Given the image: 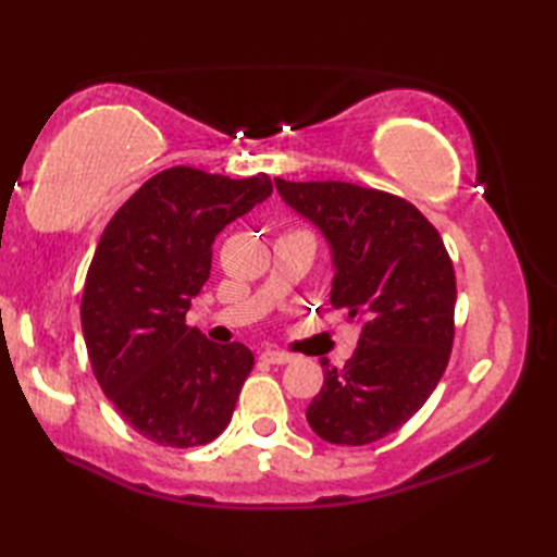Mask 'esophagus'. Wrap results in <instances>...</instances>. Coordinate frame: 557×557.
<instances>
[{
    "label": "esophagus",
    "instance_id": "obj_1",
    "mask_svg": "<svg viewBox=\"0 0 557 557\" xmlns=\"http://www.w3.org/2000/svg\"><path fill=\"white\" fill-rule=\"evenodd\" d=\"M260 359H265L268 363H289L294 357L289 351H282V349H263L260 351Z\"/></svg>",
    "mask_w": 557,
    "mask_h": 557
}]
</instances>
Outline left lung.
Segmentation results:
<instances>
[{
	"label": "left lung",
	"instance_id": "obj_1",
	"mask_svg": "<svg viewBox=\"0 0 557 557\" xmlns=\"http://www.w3.org/2000/svg\"><path fill=\"white\" fill-rule=\"evenodd\" d=\"M280 198L330 246V304L359 325L342 369L323 366L306 409L315 435L369 445L395 433L431 397L453 351L455 270L441 234L405 198L347 182L275 180Z\"/></svg>",
	"mask_w": 557,
	"mask_h": 557
}]
</instances>
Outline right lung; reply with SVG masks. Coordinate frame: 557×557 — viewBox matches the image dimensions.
Listing matches in <instances>:
<instances>
[{"label":"right lung","instance_id":"obj_1","mask_svg":"<svg viewBox=\"0 0 557 557\" xmlns=\"http://www.w3.org/2000/svg\"><path fill=\"white\" fill-rule=\"evenodd\" d=\"M270 194L268 174L172 168L140 186L100 236L81 299L83 339L102 393L152 443L206 445L232 421L253 354L242 342H210L186 325V311L210 277L215 236Z\"/></svg>","mask_w":557,"mask_h":557}]
</instances>
